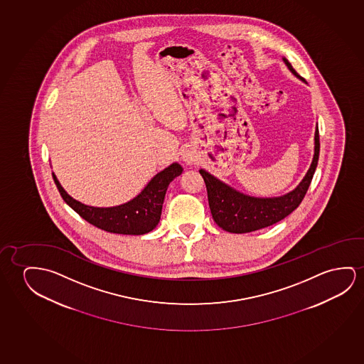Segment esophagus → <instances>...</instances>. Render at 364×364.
Here are the masks:
<instances>
[{"mask_svg": "<svg viewBox=\"0 0 364 364\" xmlns=\"http://www.w3.org/2000/svg\"><path fill=\"white\" fill-rule=\"evenodd\" d=\"M183 160H184L186 164H193L196 161V156H194V154L189 151V150H185L184 153H183Z\"/></svg>", "mask_w": 364, "mask_h": 364, "instance_id": "obj_1", "label": "esophagus"}]
</instances>
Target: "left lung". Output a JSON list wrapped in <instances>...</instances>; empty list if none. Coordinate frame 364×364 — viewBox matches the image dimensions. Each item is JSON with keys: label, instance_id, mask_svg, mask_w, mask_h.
Segmentation results:
<instances>
[{"label": "left lung", "instance_id": "8db88e82", "mask_svg": "<svg viewBox=\"0 0 364 364\" xmlns=\"http://www.w3.org/2000/svg\"><path fill=\"white\" fill-rule=\"evenodd\" d=\"M283 61L296 77L301 79L287 58H283ZM314 140V156L304 179L301 180V184L293 191L278 198H254L245 196L216 179L215 176L209 174L204 168H200L199 173L205 181L208 200L214 222L223 230L242 234L270 227L284 219L285 216L289 215L304 199L318 165L321 148L318 127L316 129Z\"/></svg>", "mask_w": 364, "mask_h": 364}]
</instances>
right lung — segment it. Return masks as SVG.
<instances>
[{"label":"right lung","instance_id":"right-lung-1","mask_svg":"<svg viewBox=\"0 0 364 364\" xmlns=\"http://www.w3.org/2000/svg\"><path fill=\"white\" fill-rule=\"evenodd\" d=\"M181 173V165L178 163L171 164L155 175L136 198L122 205L111 208L85 205L75 200L63 190L53 173V178L65 203L86 222L101 230L114 234L142 235L151 232L158 225L168 184Z\"/></svg>","mask_w":364,"mask_h":364}]
</instances>
